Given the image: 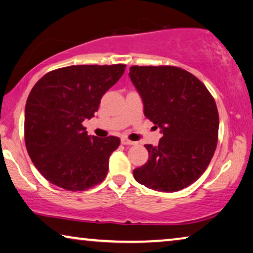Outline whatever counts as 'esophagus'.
<instances>
[{
  "mask_svg": "<svg viewBox=\"0 0 253 253\" xmlns=\"http://www.w3.org/2000/svg\"><path fill=\"white\" fill-rule=\"evenodd\" d=\"M121 142H122V145H126V146H131V145H134V143H135L134 141H131V140L126 139V138H122Z\"/></svg>",
  "mask_w": 253,
  "mask_h": 253,
  "instance_id": "obj_1",
  "label": "esophagus"
}]
</instances>
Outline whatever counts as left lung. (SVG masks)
Listing matches in <instances>:
<instances>
[{"label":"left lung","instance_id":"8db88e82","mask_svg":"<svg viewBox=\"0 0 253 253\" xmlns=\"http://www.w3.org/2000/svg\"><path fill=\"white\" fill-rule=\"evenodd\" d=\"M129 77L143 103V113L161 129L157 147L145 145L148 162L133 169L135 181L162 192L193 183L211 163L219 118L205 84L176 67H134Z\"/></svg>","mask_w":253,"mask_h":253}]
</instances>
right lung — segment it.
I'll use <instances>...</instances> for the list:
<instances>
[{
    "label": "right lung",
    "mask_w": 253,
    "mask_h": 253,
    "mask_svg": "<svg viewBox=\"0 0 253 253\" xmlns=\"http://www.w3.org/2000/svg\"><path fill=\"white\" fill-rule=\"evenodd\" d=\"M124 70V64L71 65L46 73L32 89L25 108L26 147L52 184L84 191L106 176L120 139L88 135L83 122L98 111Z\"/></svg>",
    "instance_id": "obj_1"
}]
</instances>
